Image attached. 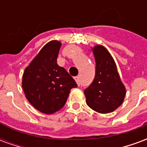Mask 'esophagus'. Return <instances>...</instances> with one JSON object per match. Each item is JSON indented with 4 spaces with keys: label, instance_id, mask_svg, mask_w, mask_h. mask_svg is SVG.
<instances>
[{
    "label": "esophagus",
    "instance_id": "obj_1",
    "mask_svg": "<svg viewBox=\"0 0 147 147\" xmlns=\"http://www.w3.org/2000/svg\"><path fill=\"white\" fill-rule=\"evenodd\" d=\"M75 80H76V82L77 83V84L80 86V77L79 76H76V77H75Z\"/></svg>",
    "mask_w": 147,
    "mask_h": 147
}]
</instances>
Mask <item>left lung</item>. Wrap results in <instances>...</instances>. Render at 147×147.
Instances as JSON below:
<instances>
[{"instance_id":"left-lung-1","label":"left lung","mask_w":147,"mask_h":147,"mask_svg":"<svg viewBox=\"0 0 147 147\" xmlns=\"http://www.w3.org/2000/svg\"><path fill=\"white\" fill-rule=\"evenodd\" d=\"M93 53L96 62L95 76L84 90L86 102L98 113H112L123 103L126 89L108 50L103 45H98L93 48Z\"/></svg>"}]
</instances>
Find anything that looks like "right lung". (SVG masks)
<instances>
[{
	"label": "right lung",
	"instance_id": "right-lung-1",
	"mask_svg": "<svg viewBox=\"0 0 147 147\" xmlns=\"http://www.w3.org/2000/svg\"><path fill=\"white\" fill-rule=\"evenodd\" d=\"M61 43L48 42L23 75L22 86L26 98L42 113L53 114L64 107L71 88L77 87L72 77L57 63Z\"/></svg>",
	"mask_w": 147,
	"mask_h": 147
}]
</instances>
